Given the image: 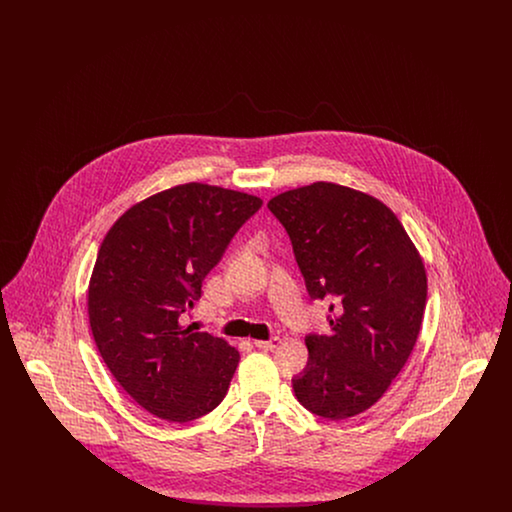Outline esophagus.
Segmentation results:
<instances>
[{
  "label": "esophagus",
  "mask_w": 512,
  "mask_h": 512,
  "mask_svg": "<svg viewBox=\"0 0 512 512\" xmlns=\"http://www.w3.org/2000/svg\"><path fill=\"white\" fill-rule=\"evenodd\" d=\"M253 343H255V347H257V349H265V351H268V349H274V347L280 343V338H270V340H255Z\"/></svg>",
  "instance_id": "esophagus-1"
}]
</instances>
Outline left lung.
Segmentation results:
<instances>
[{
    "instance_id": "obj_1",
    "label": "left lung",
    "mask_w": 512,
    "mask_h": 512,
    "mask_svg": "<svg viewBox=\"0 0 512 512\" xmlns=\"http://www.w3.org/2000/svg\"><path fill=\"white\" fill-rule=\"evenodd\" d=\"M290 234L313 299L332 295L330 334L307 336L309 363L293 380L297 401L328 420L365 413L409 361L420 334L424 261L386 203L313 182L268 201Z\"/></svg>"
}]
</instances>
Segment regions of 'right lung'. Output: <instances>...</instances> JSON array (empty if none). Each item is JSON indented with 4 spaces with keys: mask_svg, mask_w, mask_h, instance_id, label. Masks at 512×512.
Here are the masks:
<instances>
[{
    "mask_svg": "<svg viewBox=\"0 0 512 512\" xmlns=\"http://www.w3.org/2000/svg\"><path fill=\"white\" fill-rule=\"evenodd\" d=\"M263 199L188 182L149 195L105 234L88 284L103 363L140 407L190 422L224 399L240 353L182 318L238 228Z\"/></svg>",
    "mask_w": 512,
    "mask_h": 512,
    "instance_id": "obj_1",
    "label": "right lung"
}]
</instances>
